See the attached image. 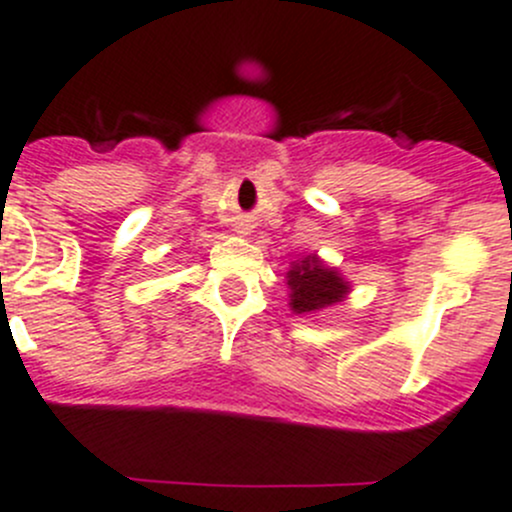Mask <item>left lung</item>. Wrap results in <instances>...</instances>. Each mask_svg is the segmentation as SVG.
I'll list each match as a JSON object with an SVG mask.
<instances>
[{
  "label": "left lung",
  "instance_id": "1",
  "mask_svg": "<svg viewBox=\"0 0 512 512\" xmlns=\"http://www.w3.org/2000/svg\"><path fill=\"white\" fill-rule=\"evenodd\" d=\"M285 280L290 290V310L295 315H317L345 300L352 290L342 272L327 265L315 252L290 262Z\"/></svg>",
  "mask_w": 512,
  "mask_h": 512
}]
</instances>
